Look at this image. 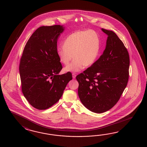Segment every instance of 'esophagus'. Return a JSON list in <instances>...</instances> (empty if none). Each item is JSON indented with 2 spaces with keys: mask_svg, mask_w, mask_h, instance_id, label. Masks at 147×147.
<instances>
[{
  "mask_svg": "<svg viewBox=\"0 0 147 147\" xmlns=\"http://www.w3.org/2000/svg\"><path fill=\"white\" fill-rule=\"evenodd\" d=\"M76 73H73L72 74V78L75 79L76 78Z\"/></svg>",
  "mask_w": 147,
  "mask_h": 147,
  "instance_id": "obj_1",
  "label": "esophagus"
}]
</instances>
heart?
I'll return each instance as SVG.
<instances>
[{"label":"heart","mask_w":147,"mask_h":147,"mask_svg":"<svg viewBox=\"0 0 147 147\" xmlns=\"http://www.w3.org/2000/svg\"><path fill=\"white\" fill-rule=\"evenodd\" d=\"M100 39L97 33L92 30L78 31L69 35L63 42V46L57 48V54L61 63L69 64L66 72H78L85 66L94 64L99 53ZM74 56L73 57V56Z\"/></svg>","instance_id":"1"}]
</instances>
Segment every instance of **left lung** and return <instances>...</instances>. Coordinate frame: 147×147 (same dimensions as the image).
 I'll return each instance as SVG.
<instances>
[{
    "instance_id": "8db88e82",
    "label": "left lung",
    "mask_w": 147,
    "mask_h": 147,
    "mask_svg": "<svg viewBox=\"0 0 147 147\" xmlns=\"http://www.w3.org/2000/svg\"><path fill=\"white\" fill-rule=\"evenodd\" d=\"M101 30L108 35L103 54L76 77L81 102L95 113L111 109L120 99L129 80L128 50L113 31Z\"/></svg>"
}]
</instances>
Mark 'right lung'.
<instances>
[{
  "label": "right lung",
  "instance_id": "right-lung-1",
  "mask_svg": "<svg viewBox=\"0 0 147 147\" xmlns=\"http://www.w3.org/2000/svg\"><path fill=\"white\" fill-rule=\"evenodd\" d=\"M64 28L60 25L41 26L29 38L19 64L22 90L32 106L45 110L63 95L72 74L58 75L63 66L57 54V40Z\"/></svg>",
  "mask_w": 147,
  "mask_h": 147
}]
</instances>
